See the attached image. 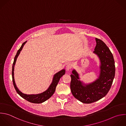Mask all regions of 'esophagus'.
<instances>
[{
    "label": "esophagus",
    "mask_w": 126,
    "mask_h": 126,
    "mask_svg": "<svg viewBox=\"0 0 126 126\" xmlns=\"http://www.w3.org/2000/svg\"><path fill=\"white\" fill-rule=\"evenodd\" d=\"M72 64L71 63H68L66 66V70L67 71H69L71 70V69L72 68Z\"/></svg>",
    "instance_id": "esophagus-1"
}]
</instances>
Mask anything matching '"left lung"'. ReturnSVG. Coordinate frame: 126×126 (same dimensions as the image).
<instances>
[{"label": "left lung", "instance_id": "obj_1", "mask_svg": "<svg viewBox=\"0 0 126 126\" xmlns=\"http://www.w3.org/2000/svg\"><path fill=\"white\" fill-rule=\"evenodd\" d=\"M95 41L94 53L98 56L101 63L98 79L84 86L78 80V74L75 70L70 75L71 92L76 99L84 103H93L105 96L110 89L115 76V62L112 53L101 40L96 38Z\"/></svg>", "mask_w": 126, "mask_h": 126}]
</instances>
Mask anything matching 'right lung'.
<instances>
[{"label": "right lung", "instance_id": "obj_1", "mask_svg": "<svg viewBox=\"0 0 126 126\" xmlns=\"http://www.w3.org/2000/svg\"><path fill=\"white\" fill-rule=\"evenodd\" d=\"M26 42L27 41H25L22 44L21 47L18 50L14 58L13 66H12V71L13 83L16 92L21 97H22L23 98H24V99H25L26 100H27L29 102L34 103H40L43 102H44L45 101L49 99L54 94L56 90V86L58 85V83H59L60 78L65 74V70L64 69L62 70L61 71H59V72L55 74L52 84L50 85V87L47 89V90H46L44 92L39 94H24L22 93L21 91L19 90V89H18V88L16 85L14 78V65L15 64L17 58L19 56V54L20 53L21 51L22 50L24 45L26 43Z\"/></svg>", "mask_w": 126, "mask_h": 126}]
</instances>
